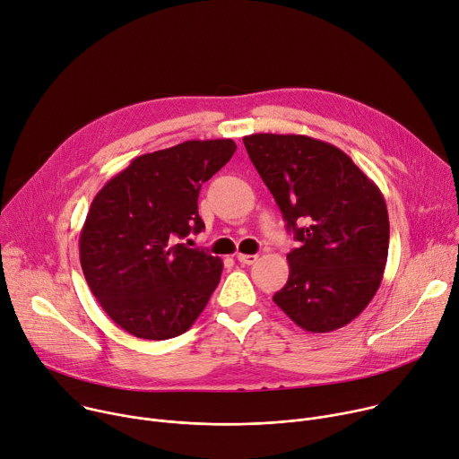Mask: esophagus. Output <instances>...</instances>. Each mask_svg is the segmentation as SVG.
<instances>
[{"mask_svg":"<svg viewBox=\"0 0 459 459\" xmlns=\"http://www.w3.org/2000/svg\"><path fill=\"white\" fill-rule=\"evenodd\" d=\"M236 258H238V262L243 264V265H253V264L258 262V255H238Z\"/></svg>","mask_w":459,"mask_h":459,"instance_id":"esophagus-1","label":"esophagus"}]
</instances>
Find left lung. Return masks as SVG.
I'll list each match as a JSON object with an SVG mask.
<instances>
[{"label": "left lung", "instance_id": "8db88e82", "mask_svg": "<svg viewBox=\"0 0 459 459\" xmlns=\"http://www.w3.org/2000/svg\"><path fill=\"white\" fill-rule=\"evenodd\" d=\"M243 144L300 241L274 304L311 333L350 324L377 293L388 258L381 190L342 150L307 135L255 134Z\"/></svg>", "mask_w": 459, "mask_h": 459}]
</instances>
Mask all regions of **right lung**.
<instances>
[{"label":"right lung","mask_w":459,"mask_h":459,"mask_svg":"<svg viewBox=\"0 0 459 459\" xmlns=\"http://www.w3.org/2000/svg\"><path fill=\"white\" fill-rule=\"evenodd\" d=\"M234 152L232 139H214L144 153L95 195L80 232V265L100 307L134 337L174 339L211 300L223 264L181 239L204 229L201 185Z\"/></svg>","instance_id":"1"}]
</instances>
